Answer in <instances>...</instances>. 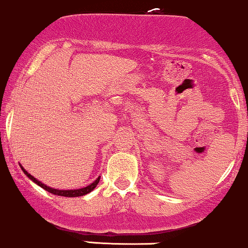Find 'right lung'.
Instances as JSON below:
<instances>
[{
    "mask_svg": "<svg viewBox=\"0 0 248 248\" xmlns=\"http://www.w3.org/2000/svg\"><path fill=\"white\" fill-rule=\"evenodd\" d=\"M22 170L24 171V174L26 176L29 177V179L32 180L34 183H37L38 186H40L43 189H45V190L49 191L51 194L53 195H58V196H65V197H78V196H83V195L88 194L90 193L92 190H94V188L96 187V186L98 185V182H100V177H97V179L95 180L94 182L92 183V185L87 186V187L84 188H81V189H75V190H58V189H53V188H49L47 187V186H45L44 183H42L40 181H38V180L36 179V177H33L31 175V174H29L28 171H26L24 168L22 167Z\"/></svg>",
    "mask_w": 248,
    "mask_h": 248,
    "instance_id": "1",
    "label": "right lung"
}]
</instances>
